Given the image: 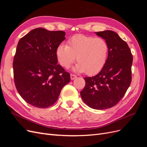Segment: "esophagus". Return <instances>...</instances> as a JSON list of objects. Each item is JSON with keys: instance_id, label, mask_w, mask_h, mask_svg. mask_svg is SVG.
Wrapping results in <instances>:
<instances>
[{"instance_id": "34e87169", "label": "esophagus", "mask_w": 147, "mask_h": 147, "mask_svg": "<svg viewBox=\"0 0 147 147\" xmlns=\"http://www.w3.org/2000/svg\"><path fill=\"white\" fill-rule=\"evenodd\" d=\"M77 78V76L75 75H74V74H70V79L72 80H74L75 78Z\"/></svg>"}]
</instances>
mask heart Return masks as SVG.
<instances>
[{
    "label": "heart",
    "instance_id": "obj_1",
    "mask_svg": "<svg viewBox=\"0 0 147 147\" xmlns=\"http://www.w3.org/2000/svg\"><path fill=\"white\" fill-rule=\"evenodd\" d=\"M109 50L108 43L104 38L77 34L69 40L67 45H58L56 56L59 64L65 68L69 67L77 56L78 63L73 70L94 75L104 68L107 61Z\"/></svg>",
    "mask_w": 147,
    "mask_h": 147
}]
</instances>
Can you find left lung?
Segmentation results:
<instances>
[{
  "label": "left lung",
  "instance_id": "8db88e82",
  "mask_svg": "<svg viewBox=\"0 0 147 147\" xmlns=\"http://www.w3.org/2000/svg\"><path fill=\"white\" fill-rule=\"evenodd\" d=\"M96 34L107 42L108 58L98 74L84 78L86 84L80 95L90 107L104 110L118 103L130 86L133 57L127 43L116 32L109 30Z\"/></svg>",
  "mask_w": 147,
  "mask_h": 147
}]
</instances>
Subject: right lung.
<instances>
[{
    "label": "right lung",
    "instance_id": "right-lung-1",
    "mask_svg": "<svg viewBox=\"0 0 147 147\" xmlns=\"http://www.w3.org/2000/svg\"><path fill=\"white\" fill-rule=\"evenodd\" d=\"M64 31L38 28L18 42L13 68L16 90L26 102L38 108L55 103L70 82L69 73L57 64L56 50L65 39Z\"/></svg>",
    "mask_w": 147,
    "mask_h": 147
}]
</instances>
